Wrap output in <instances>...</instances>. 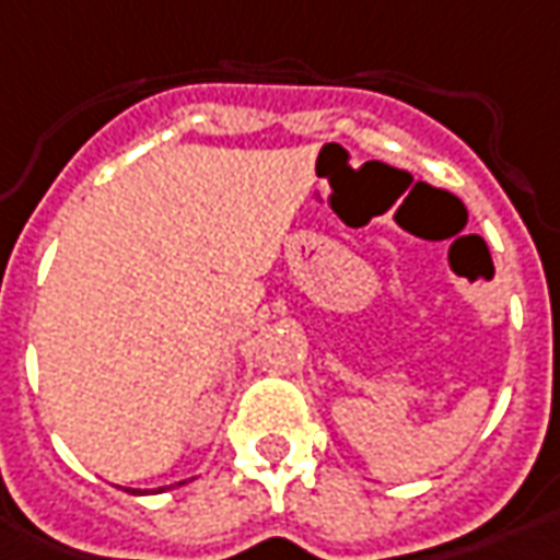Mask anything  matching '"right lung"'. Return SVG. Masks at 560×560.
<instances>
[{
  "mask_svg": "<svg viewBox=\"0 0 560 560\" xmlns=\"http://www.w3.org/2000/svg\"><path fill=\"white\" fill-rule=\"evenodd\" d=\"M180 485H186V481H180ZM128 493H147V490H135V488H125ZM159 490H165V488H159Z\"/></svg>",
  "mask_w": 560,
  "mask_h": 560,
  "instance_id": "right-lung-1",
  "label": "right lung"
}]
</instances>
